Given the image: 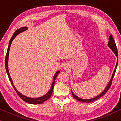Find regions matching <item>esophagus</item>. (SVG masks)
<instances>
[{
    "mask_svg": "<svg viewBox=\"0 0 121 121\" xmlns=\"http://www.w3.org/2000/svg\"><path fill=\"white\" fill-rule=\"evenodd\" d=\"M68 68V65L67 64H65L64 65V69H67Z\"/></svg>",
    "mask_w": 121,
    "mask_h": 121,
    "instance_id": "34e87169",
    "label": "esophagus"
}]
</instances>
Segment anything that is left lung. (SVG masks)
Instances as JSON below:
<instances>
[{
  "label": "left lung",
  "instance_id": "obj_1",
  "mask_svg": "<svg viewBox=\"0 0 121 121\" xmlns=\"http://www.w3.org/2000/svg\"><path fill=\"white\" fill-rule=\"evenodd\" d=\"M108 46L111 49L112 51H113V52H114V54L116 55V57L118 58V51H117V47H116V43H115L114 39H113V36H112V35H110L109 38V42L108 43ZM118 60L117 59V62H116V67H115L114 70V71H113V74H112V77H111V78H110L109 82L108 84V85L107 86V87H105V88L104 90V91H103V92L101 93V94H100V95H99L97 96L93 97V98L90 99H82V98H81V97H79L78 96H77L75 95L74 94H73L72 90H71V91H72V95H73V96L74 98L75 99L77 100H78V101H81V102L88 103L92 102V101H95V100H96L97 99H99V98H100L101 96H103V95H104L106 94V92L108 91V90L109 89L110 86H111L112 80H113V77H114V76L115 73H116V69H117V66L118 65Z\"/></svg>",
  "mask_w": 121,
  "mask_h": 121
}]
</instances>
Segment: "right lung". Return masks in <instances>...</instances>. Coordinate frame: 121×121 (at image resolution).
<instances>
[{
  "label": "right lung",
  "mask_w": 121,
  "mask_h": 121,
  "mask_svg": "<svg viewBox=\"0 0 121 121\" xmlns=\"http://www.w3.org/2000/svg\"><path fill=\"white\" fill-rule=\"evenodd\" d=\"M28 28L27 27H22L21 28H20L19 29H17V30L14 32V33L11 39H10V41L9 42V45H8V49H7V55H6V57H5V69H6V72L7 73V75H8V78H9V79L11 82L12 85L13 87L14 88V90L16 91V92L18 94V95L20 97V98L22 100H23L24 101H25L27 103H29V104H42L43 102H44L45 101L47 100L51 96L52 93L53 92V87H54V84H55V79H56L57 76L58 74L60 73V71L58 70L55 73V74L53 77V81L52 82V83L51 84V86L50 90H49V91L46 94H45L44 95L42 96L41 97H36V98H34V97H29L27 96H26L20 93L18 90H17L15 86L13 85V83L12 82V78L11 76H10L9 73V70H8V57H9V49H10V47H11V45L12 44V42L13 40V39L15 38L20 33H22V32L26 31L27 30Z\"/></svg>",
  "instance_id": "right-lung-1"
}]
</instances>
